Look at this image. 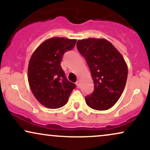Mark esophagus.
<instances>
[{
    "label": "esophagus",
    "instance_id": "1",
    "mask_svg": "<svg viewBox=\"0 0 150 150\" xmlns=\"http://www.w3.org/2000/svg\"><path fill=\"white\" fill-rule=\"evenodd\" d=\"M76 85L77 87H80V81H77L76 82Z\"/></svg>",
    "mask_w": 150,
    "mask_h": 150
}]
</instances>
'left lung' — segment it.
I'll list each match as a JSON object with an SVG mask.
<instances>
[{
	"mask_svg": "<svg viewBox=\"0 0 150 150\" xmlns=\"http://www.w3.org/2000/svg\"><path fill=\"white\" fill-rule=\"evenodd\" d=\"M76 47L87 61L94 84V92L85 97V102L94 110H108L116 104L125 88L128 74L125 59L104 38L79 40Z\"/></svg>",
	"mask_w": 150,
	"mask_h": 150,
	"instance_id": "8db88e82",
	"label": "left lung"
}]
</instances>
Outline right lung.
Instances as JSON below:
<instances>
[{
  "instance_id": "right-lung-1",
  "label": "right lung",
  "mask_w": 150,
  "mask_h": 150,
  "mask_svg": "<svg viewBox=\"0 0 150 150\" xmlns=\"http://www.w3.org/2000/svg\"><path fill=\"white\" fill-rule=\"evenodd\" d=\"M76 39L53 37L45 40L31 56L28 65V82L37 100L50 109L67 103L76 87L66 79L61 66L64 53L72 50Z\"/></svg>"
}]
</instances>
